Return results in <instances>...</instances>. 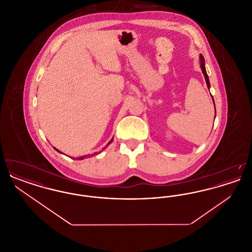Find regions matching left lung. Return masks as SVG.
I'll return each instance as SVG.
<instances>
[{
  "mask_svg": "<svg viewBox=\"0 0 252 252\" xmlns=\"http://www.w3.org/2000/svg\"><path fill=\"white\" fill-rule=\"evenodd\" d=\"M199 59H200V68H201L202 72H203L204 77H205V80H206V83H207V87H208V89L210 90V80H209V76H208L207 72H206V68H205V60H204L203 56H202V55H200ZM212 97H213V96H212ZM213 100H214V98H213ZM214 103H215V101H214ZM215 107H216V106H215ZM215 119H216V117H215Z\"/></svg>",
  "mask_w": 252,
  "mask_h": 252,
  "instance_id": "1",
  "label": "left lung"
}]
</instances>
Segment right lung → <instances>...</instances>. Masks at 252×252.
<instances>
[{"instance_id": "obj_1", "label": "right lung", "mask_w": 252, "mask_h": 252, "mask_svg": "<svg viewBox=\"0 0 252 252\" xmlns=\"http://www.w3.org/2000/svg\"><path fill=\"white\" fill-rule=\"evenodd\" d=\"M112 140H113V139H111V140H110V141H109V142H108V144H107V145H106V146H105V147H104V148H103V150H104V149H106V147H107V146H108V144H110V143H111V142H112ZM54 148H55V149H56V150H57V151H58V152H60V153H62V152H60V150H58V149H57V148H56V147H54ZM103 150H102V151H103ZM99 153H100V152H99ZM62 154H63V153H62ZM95 154H98V153H95ZM93 156H94V155H93ZM86 157H87V156L79 157V158H76V159H83V158H86Z\"/></svg>"}]
</instances>
